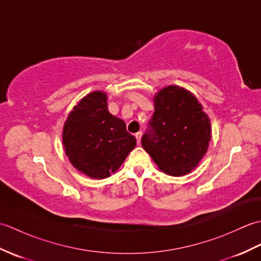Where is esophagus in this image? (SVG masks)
<instances>
[{
  "mask_svg": "<svg viewBox=\"0 0 261 261\" xmlns=\"http://www.w3.org/2000/svg\"><path fill=\"white\" fill-rule=\"evenodd\" d=\"M141 136H142V132H137L136 134V139H137L138 145H140V142H141Z\"/></svg>",
  "mask_w": 261,
  "mask_h": 261,
  "instance_id": "1",
  "label": "esophagus"
}]
</instances>
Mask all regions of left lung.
<instances>
[{
  "label": "left lung",
  "instance_id": "8db88e82",
  "mask_svg": "<svg viewBox=\"0 0 261 261\" xmlns=\"http://www.w3.org/2000/svg\"><path fill=\"white\" fill-rule=\"evenodd\" d=\"M153 102L154 112L141 138L142 148L165 174L191 173L207 151L208 116L197 98L178 86L163 88Z\"/></svg>",
  "mask_w": 261,
  "mask_h": 261
}]
</instances>
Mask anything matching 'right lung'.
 <instances>
[{
  "mask_svg": "<svg viewBox=\"0 0 261 261\" xmlns=\"http://www.w3.org/2000/svg\"><path fill=\"white\" fill-rule=\"evenodd\" d=\"M107 99V94L99 91L82 98L63 130L69 162L92 178H107L115 173L137 145L124 121L109 112Z\"/></svg>",
  "mask_w": 261,
  "mask_h": 261,
  "instance_id": "right-lung-1",
  "label": "right lung"
}]
</instances>
